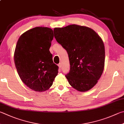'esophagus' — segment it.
Instances as JSON below:
<instances>
[{"instance_id": "esophagus-1", "label": "esophagus", "mask_w": 124, "mask_h": 124, "mask_svg": "<svg viewBox=\"0 0 124 124\" xmlns=\"http://www.w3.org/2000/svg\"><path fill=\"white\" fill-rule=\"evenodd\" d=\"M58 67H59V69H61V68L62 67V65H61V63H59L58 64Z\"/></svg>"}]
</instances>
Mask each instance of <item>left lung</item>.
<instances>
[{
	"instance_id": "8db88e82",
	"label": "left lung",
	"mask_w": 124,
	"mask_h": 124,
	"mask_svg": "<svg viewBox=\"0 0 124 124\" xmlns=\"http://www.w3.org/2000/svg\"><path fill=\"white\" fill-rule=\"evenodd\" d=\"M57 42L68 53L70 69L66 76L69 84L79 92L95 85L105 66V46L93 29L72 24L54 29Z\"/></svg>"
}]
</instances>
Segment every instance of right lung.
Listing matches in <instances>:
<instances>
[{
    "instance_id": "1",
    "label": "right lung",
    "mask_w": 124,
    "mask_h": 124,
    "mask_svg": "<svg viewBox=\"0 0 124 124\" xmlns=\"http://www.w3.org/2000/svg\"><path fill=\"white\" fill-rule=\"evenodd\" d=\"M52 29L36 27L23 33L16 46L14 61L18 74L27 87L36 92L48 90L58 74L49 51Z\"/></svg>"
}]
</instances>
